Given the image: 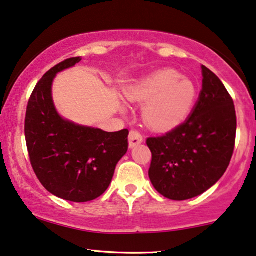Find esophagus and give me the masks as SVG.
Wrapping results in <instances>:
<instances>
[{
  "instance_id": "1",
  "label": "esophagus",
  "mask_w": 256,
  "mask_h": 256,
  "mask_svg": "<svg viewBox=\"0 0 256 256\" xmlns=\"http://www.w3.org/2000/svg\"><path fill=\"white\" fill-rule=\"evenodd\" d=\"M129 147L130 148H134L135 146H138V144H142L144 141V138L142 135L138 133V130H135V129H132L130 133H129Z\"/></svg>"
}]
</instances>
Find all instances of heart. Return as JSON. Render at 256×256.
Instances as JSON below:
<instances>
[{"label":"heart","instance_id":"heart-1","mask_svg":"<svg viewBox=\"0 0 256 256\" xmlns=\"http://www.w3.org/2000/svg\"><path fill=\"white\" fill-rule=\"evenodd\" d=\"M194 82L172 68H160L135 80L126 89L130 102L144 103V121L156 130H170L184 121L194 106Z\"/></svg>","mask_w":256,"mask_h":256}]
</instances>
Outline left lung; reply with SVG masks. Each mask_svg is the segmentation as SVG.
Returning <instances> with one entry per match:
<instances>
[{
  "label": "left lung",
  "mask_w": 256,
  "mask_h": 256,
  "mask_svg": "<svg viewBox=\"0 0 256 256\" xmlns=\"http://www.w3.org/2000/svg\"><path fill=\"white\" fill-rule=\"evenodd\" d=\"M203 85L191 115L162 136L148 138L154 188L172 200L209 190L228 168L235 147L234 100L220 78L202 65Z\"/></svg>",
  "instance_id": "left-lung-1"
}]
</instances>
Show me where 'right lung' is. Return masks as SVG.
Masks as SVG:
<instances>
[{
  "label": "right lung",
  "instance_id": "1",
  "mask_svg": "<svg viewBox=\"0 0 256 256\" xmlns=\"http://www.w3.org/2000/svg\"><path fill=\"white\" fill-rule=\"evenodd\" d=\"M80 56L66 59L47 71L28 100L24 136L34 172L47 191L65 200H96L112 182L115 167L128 150V129L108 133L62 118L52 100L58 72Z\"/></svg>",
  "mask_w": 256,
  "mask_h": 256
}]
</instances>
